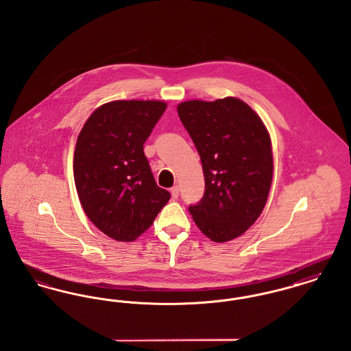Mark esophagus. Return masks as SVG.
Returning <instances> with one entry per match:
<instances>
[{
    "label": "esophagus",
    "mask_w": 351,
    "mask_h": 351,
    "mask_svg": "<svg viewBox=\"0 0 351 351\" xmlns=\"http://www.w3.org/2000/svg\"><path fill=\"white\" fill-rule=\"evenodd\" d=\"M171 196H172L173 200H176V199L179 197V186H178V185H175V186L171 188Z\"/></svg>",
    "instance_id": "34e87169"
}]
</instances>
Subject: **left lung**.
Instances as JSON below:
<instances>
[{"mask_svg": "<svg viewBox=\"0 0 351 351\" xmlns=\"http://www.w3.org/2000/svg\"><path fill=\"white\" fill-rule=\"evenodd\" d=\"M178 114L200 155L205 192L189 213L222 243L245 233L267 201L274 159L261 117L239 99L184 101Z\"/></svg>", "mask_w": 351, "mask_h": 351, "instance_id": "obj_1", "label": "left lung"}]
</instances>
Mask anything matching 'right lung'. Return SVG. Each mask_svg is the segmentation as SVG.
Wrapping results in <instances>:
<instances>
[{
	"label": "right lung",
	"mask_w": 351,
	"mask_h": 351,
	"mask_svg": "<svg viewBox=\"0 0 351 351\" xmlns=\"http://www.w3.org/2000/svg\"><path fill=\"white\" fill-rule=\"evenodd\" d=\"M167 104L118 100L97 108L84 123L73 155V178L88 218L108 237L132 242L167 204L143 143Z\"/></svg>",
	"instance_id": "obj_1"
}]
</instances>
